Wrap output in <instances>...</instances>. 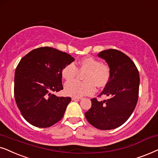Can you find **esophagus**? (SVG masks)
<instances>
[{
    "label": "esophagus",
    "mask_w": 158,
    "mask_h": 158,
    "mask_svg": "<svg viewBox=\"0 0 158 158\" xmlns=\"http://www.w3.org/2000/svg\"><path fill=\"white\" fill-rule=\"evenodd\" d=\"M81 99H82V98H72V100H73V101H80Z\"/></svg>",
    "instance_id": "34e87169"
}]
</instances>
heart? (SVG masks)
<instances>
[{
  "instance_id": "heart-1",
  "label": "heart",
  "mask_w": 158,
  "mask_h": 158,
  "mask_svg": "<svg viewBox=\"0 0 158 158\" xmlns=\"http://www.w3.org/2000/svg\"><path fill=\"white\" fill-rule=\"evenodd\" d=\"M79 70L85 73L84 82L71 81L65 85L66 94L73 98H81L94 93L96 88L103 87L108 83L110 78V69L108 65L102 64L95 58H85L78 64V69L73 63L67 64L62 69L61 75L65 80L71 81L77 77Z\"/></svg>"
}]
</instances>
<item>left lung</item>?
Returning a JSON list of instances; mask_svg holds the SVG:
<instances>
[{
    "mask_svg": "<svg viewBox=\"0 0 158 158\" xmlns=\"http://www.w3.org/2000/svg\"><path fill=\"white\" fill-rule=\"evenodd\" d=\"M98 56L110 69V80L99 94L108 98L102 101L92 99L91 108L85 115L97 129H116L129 119L137 103L139 74L131 58L119 50H106Z\"/></svg>",
    "mask_w": 158,
    "mask_h": 158,
    "instance_id": "obj_1",
    "label": "left lung"
}]
</instances>
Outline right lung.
Returning <instances> with one entry per match:
<instances>
[{
  "label": "right lung",
  "instance_id": "obj_1",
  "mask_svg": "<svg viewBox=\"0 0 158 158\" xmlns=\"http://www.w3.org/2000/svg\"><path fill=\"white\" fill-rule=\"evenodd\" d=\"M73 61L69 54L50 47L31 50L21 59L14 77V98L30 124L50 127L64 116L71 98L54 93L64 89L62 69Z\"/></svg>",
  "mask_w": 158,
  "mask_h": 158
}]
</instances>
